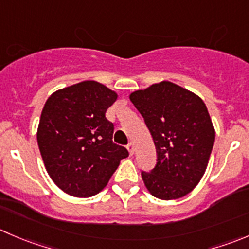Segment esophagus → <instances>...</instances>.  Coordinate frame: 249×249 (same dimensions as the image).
I'll return each instance as SVG.
<instances>
[{
  "instance_id": "1",
  "label": "esophagus",
  "mask_w": 249,
  "mask_h": 249,
  "mask_svg": "<svg viewBox=\"0 0 249 249\" xmlns=\"http://www.w3.org/2000/svg\"><path fill=\"white\" fill-rule=\"evenodd\" d=\"M126 148H127V151H129V153L132 156V154H134V152H135V146H134V143H132V142H130V143L126 146Z\"/></svg>"
}]
</instances>
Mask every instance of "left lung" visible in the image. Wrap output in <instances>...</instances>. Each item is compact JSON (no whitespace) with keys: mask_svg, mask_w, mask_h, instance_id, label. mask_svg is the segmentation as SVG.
Masks as SVG:
<instances>
[{"mask_svg":"<svg viewBox=\"0 0 249 249\" xmlns=\"http://www.w3.org/2000/svg\"><path fill=\"white\" fill-rule=\"evenodd\" d=\"M130 101L143 117L157 149L156 166L141 171L147 190L165 201L191 192L206 171L215 140L203 101L170 81L135 91Z\"/></svg>","mask_w":249,"mask_h":249,"instance_id":"obj_1","label":"left lung"}]
</instances>
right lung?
Returning <instances> with one entry per match:
<instances>
[{"mask_svg": "<svg viewBox=\"0 0 249 249\" xmlns=\"http://www.w3.org/2000/svg\"><path fill=\"white\" fill-rule=\"evenodd\" d=\"M117 93L96 81L55 91L46 101L37 144L53 182L68 195L91 197L102 191L129 156L113 142L114 125L106 112Z\"/></svg>", "mask_w": 249, "mask_h": 249, "instance_id": "1", "label": "right lung"}]
</instances>
